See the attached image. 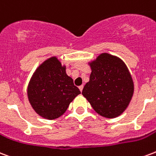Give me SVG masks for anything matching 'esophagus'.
<instances>
[{
	"label": "esophagus",
	"instance_id": "1",
	"mask_svg": "<svg viewBox=\"0 0 156 156\" xmlns=\"http://www.w3.org/2000/svg\"><path fill=\"white\" fill-rule=\"evenodd\" d=\"M78 88H79V90H80L81 91H83V85H81V86H79V87H78Z\"/></svg>",
	"mask_w": 156,
	"mask_h": 156
}]
</instances>
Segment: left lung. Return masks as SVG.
Returning a JSON list of instances; mask_svg holds the SVG:
<instances>
[{"mask_svg": "<svg viewBox=\"0 0 156 156\" xmlns=\"http://www.w3.org/2000/svg\"><path fill=\"white\" fill-rule=\"evenodd\" d=\"M90 80L82 91L94 110L105 118H115L126 110L134 86L125 64L119 58L102 53L90 63Z\"/></svg>", "mask_w": 156, "mask_h": 156, "instance_id": "left-lung-1", "label": "left lung"}]
</instances>
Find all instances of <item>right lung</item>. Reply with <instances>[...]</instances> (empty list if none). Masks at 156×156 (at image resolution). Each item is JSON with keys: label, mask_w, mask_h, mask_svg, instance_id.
I'll use <instances>...</instances> for the list:
<instances>
[{"label": "right lung", "mask_w": 156, "mask_h": 156, "mask_svg": "<svg viewBox=\"0 0 156 156\" xmlns=\"http://www.w3.org/2000/svg\"><path fill=\"white\" fill-rule=\"evenodd\" d=\"M65 66L56 57L46 59L33 73L28 87V101L33 110L46 119L59 118L80 94Z\"/></svg>", "instance_id": "right-lung-1"}]
</instances>
